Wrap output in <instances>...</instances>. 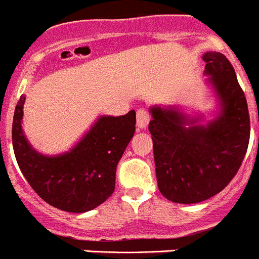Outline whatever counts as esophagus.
I'll return each instance as SVG.
<instances>
[{
	"instance_id": "34e87169",
	"label": "esophagus",
	"mask_w": 259,
	"mask_h": 259,
	"mask_svg": "<svg viewBox=\"0 0 259 259\" xmlns=\"http://www.w3.org/2000/svg\"><path fill=\"white\" fill-rule=\"evenodd\" d=\"M136 123L138 128H145L149 123V112L145 108H139L136 112Z\"/></svg>"
}]
</instances>
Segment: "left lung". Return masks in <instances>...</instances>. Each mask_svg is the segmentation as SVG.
Returning <instances> with one entry per match:
<instances>
[{"instance_id":"obj_1","label":"left lung","mask_w":259,"mask_h":259,"mask_svg":"<svg viewBox=\"0 0 259 259\" xmlns=\"http://www.w3.org/2000/svg\"><path fill=\"white\" fill-rule=\"evenodd\" d=\"M203 60L222 114L204 127L174 107H153L148 127L158 190L166 199L182 204L207 200L228 186L250 139L246 98L232 64L219 52H207Z\"/></svg>"}]
</instances>
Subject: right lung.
Here are the masks:
<instances>
[{
	"label": "right lung",
	"mask_w": 259,
	"mask_h": 259,
	"mask_svg": "<svg viewBox=\"0 0 259 259\" xmlns=\"http://www.w3.org/2000/svg\"><path fill=\"white\" fill-rule=\"evenodd\" d=\"M21 96L13 119V148L18 166L35 193L52 207L68 212L90 211L115 190L116 166L135 134L136 112L101 116L68 153L47 157L28 144L22 131Z\"/></svg>",
	"instance_id": "obj_1"
}]
</instances>
